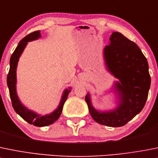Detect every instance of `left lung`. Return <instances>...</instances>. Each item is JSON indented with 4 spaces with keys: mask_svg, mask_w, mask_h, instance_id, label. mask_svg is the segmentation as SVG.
Listing matches in <instances>:
<instances>
[{
    "mask_svg": "<svg viewBox=\"0 0 158 158\" xmlns=\"http://www.w3.org/2000/svg\"><path fill=\"white\" fill-rule=\"evenodd\" d=\"M110 45L104 48V58L109 71L119 79L115 89L118 106L110 112H99L93 106L89 94L85 102L93 120L112 127L124 126L144 106L151 86L148 63L141 50L120 32H113Z\"/></svg>",
    "mask_w": 158,
    "mask_h": 158,
    "instance_id": "1",
    "label": "left lung"
}]
</instances>
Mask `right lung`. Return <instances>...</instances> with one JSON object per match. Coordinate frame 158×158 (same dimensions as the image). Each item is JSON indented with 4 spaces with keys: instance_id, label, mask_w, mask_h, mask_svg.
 Instances as JSON below:
<instances>
[{
    "instance_id": "1",
    "label": "right lung",
    "mask_w": 158,
    "mask_h": 158,
    "mask_svg": "<svg viewBox=\"0 0 158 158\" xmlns=\"http://www.w3.org/2000/svg\"><path fill=\"white\" fill-rule=\"evenodd\" d=\"M40 37V31H34L27 35V36H25L20 41L19 44L15 48V52L10 57V69H9V73L7 74V83L9 89V93H10L12 106H13V108L15 110V112L30 124H33L36 127H45L52 124L59 119L61 113H62L63 105L67 99L71 88L69 89H66L64 91L63 95L62 96V99H61L58 108L50 114L45 115V116H41V115L37 114L36 113L31 111V110H29L20 102L16 92V69L18 59H19L22 52L24 51L25 46L27 45V42L36 40Z\"/></svg>"
}]
</instances>
